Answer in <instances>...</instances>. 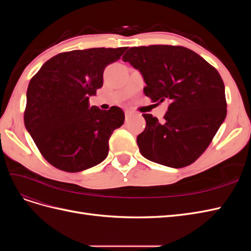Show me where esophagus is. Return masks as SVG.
Returning <instances> with one entry per match:
<instances>
[{"label": "esophagus", "instance_id": "34e87169", "mask_svg": "<svg viewBox=\"0 0 251 251\" xmlns=\"http://www.w3.org/2000/svg\"><path fill=\"white\" fill-rule=\"evenodd\" d=\"M132 116H133V113L132 112H128V111L126 112V121L130 120L132 118Z\"/></svg>", "mask_w": 251, "mask_h": 251}]
</instances>
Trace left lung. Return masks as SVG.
<instances>
[{
	"mask_svg": "<svg viewBox=\"0 0 251 251\" xmlns=\"http://www.w3.org/2000/svg\"><path fill=\"white\" fill-rule=\"evenodd\" d=\"M123 59L141 72L151 101H170L163 121L142 114L141 155L174 169L194 163L226 117L224 82L216 68L193 50L172 45L132 47Z\"/></svg>",
	"mask_w": 251,
	"mask_h": 251,
	"instance_id": "left-lung-1",
	"label": "left lung"
}]
</instances>
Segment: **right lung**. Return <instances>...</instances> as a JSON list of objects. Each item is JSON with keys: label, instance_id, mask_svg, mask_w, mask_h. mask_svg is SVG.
I'll use <instances>...</instances> for the list:
<instances>
[{"label": "right lung", "instance_id": "add662e5", "mask_svg": "<svg viewBox=\"0 0 251 251\" xmlns=\"http://www.w3.org/2000/svg\"><path fill=\"white\" fill-rule=\"evenodd\" d=\"M127 47L59 53L45 63L27 89L24 123L42 156L54 168L76 173L103 161L109 139L125 123L118 107H90L103 70Z\"/></svg>", "mask_w": 251, "mask_h": 251}]
</instances>
